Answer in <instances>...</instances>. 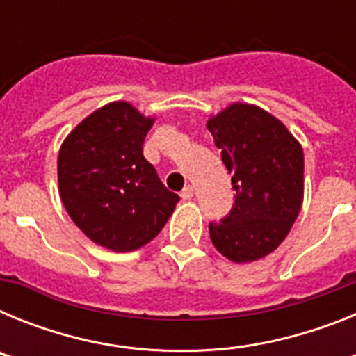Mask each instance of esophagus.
<instances>
[{
  "mask_svg": "<svg viewBox=\"0 0 356 356\" xmlns=\"http://www.w3.org/2000/svg\"><path fill=\"white\" fill-rule=\"evenodd\" d=\"M180 196H181V200H191V197L194 196V188H193V185H185L184 187V191H181L180 193Z\"/></svg>",
  "mask_w": 356,
  "mask_h": 356,
  "instance_id": "1",
  "label": "esophagus"
}]
</instances>
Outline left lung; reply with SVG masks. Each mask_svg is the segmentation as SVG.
<instances>
[{
	"label": "left lung",
	"mask_w": 356,
	"mask_h": 356,
	"mask_svg": "<svg viewBox=\"0 0 356 356\" xmlns=\"http://www.w3.org/2000/svg\"><path fill=\"white\" fill-rule=\"evenodd\" d=\"M207 128L232 175L235 203L210 222L216 250L235 264L264 259L285 241L305 193L303 147L284 122L250 103L210 115Z\"/></svg>",
	"instance_id": "obj_1"
}]
</instances>
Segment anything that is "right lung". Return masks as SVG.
I'll return each mask as SVG.
<instances>
[{
    "label": "right lung",
    "instance_id": "add662e5",
    "mask_svg": "<svg viewBox=\"0 0 356 356\" xmlns=\"http://www.w3.org/2000/svg\"><path fill=\"white\" fill-rule=\"evenodd\" d=\"M153 122L131 103H106L78 122L58 151V191L69 217L115 253L153 241L180 201L143 155Z\"/></svg>",
    "mask_w": 356,
    "mask_h": 356
}]
</instances>
